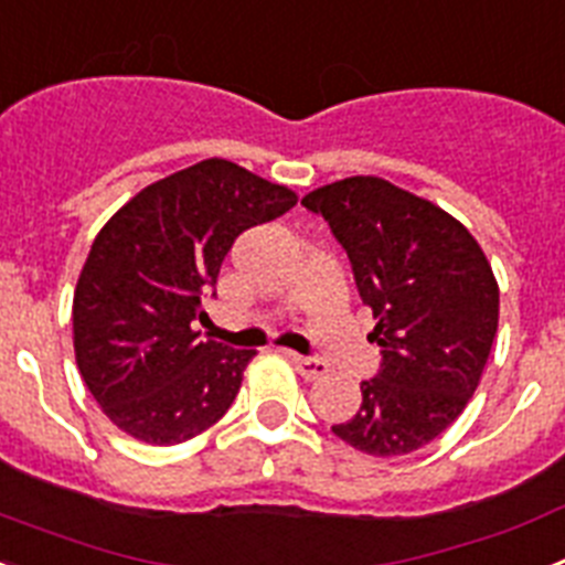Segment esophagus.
Wrapping results in <instances>:
<instances>
[{"mask_svg": "<svg viewBox=\"0 0 565 565\" xmlns=\"http://www.w3.org/2000/svg\"><path fill=\"white\" fill-rule=\"evenodd\" d=\"M288 359L294 362V367L299 371L302 379H319L328 373V364L322 359H313V356H299V353H288Z\"/></svg>", "mask_w": 565, "mask_h": 565, "instance_id": "1", "label": "esophagus"}]
</instances>
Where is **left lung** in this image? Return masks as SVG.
I'll use <instances>...</instances> for the list:
<instances>
[{
  "label": "left lung",
  "mask_w": 565,
  "mask_h": 565,
  "mask_svg": "<svg viewBox=\"0 0 565 565\" xmlns=\"http://www.w3.org/2000/svg\"><path fill=\"white\" fill-rule=\"evenodd\" d=\"M351 259L382 364L351 422L331 430L367 456H407L441 436L481 382L498 331L487 254L436 203L356 174L302 198Z\"/></svg>",
  "instance_id": "left-lung-1"
}]
</instances>
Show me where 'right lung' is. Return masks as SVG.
Segmentation results:
<instances>
[{
	"mask_svg": "<svg viewBox=\"0 0 565 565\" xmlns=\"http://www.w3.org/2000/svg\"><path fill=\"white\" fill-rule=\"evenodd\" d=\"M297 203L223 158L141 189L93 239L73 294V348L104 416L154 447L221 422L257 351L201 342L194 319L234 239ZM214 297V291H212Z\"/></svg>",
	"mask_w": 565,
	"mask_h": 565,
	"instance_id": "obj_1",
	"label": "right lung"
}]
</instances>
